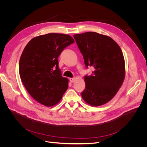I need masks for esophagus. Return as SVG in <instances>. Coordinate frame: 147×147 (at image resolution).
Wrapping results in <instances>:
<instances>
[{
  "instance_id": "34e87169",
  "label": "esophagus",
  "mask_w": 147,
  "mask_h": 147,
  "mask_svg": "<svg viewBox=\"0 0 147 147\" xmlns=\"http://www.w3.org/2000/svg\"><path fill=\"white\" fill-rule=\"evenodd\" d=\"M75 81V78H70V82H71V83H73V82H74Z\"/></svg>"
}]
</instances>
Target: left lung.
Returning <instances> with one entry per match:
<instances>
[{"instance_id":"1","label":"left lung","mask_w":147,"mask_h":147,"mask_svg":"<svg viewBox=\"0 0 147 147\" xmlns=\"http://www.w3.org/2000/svg\"><path fill=\"white\" fill-rule=\"evenodd\" d=\"M84 64L94 70L84 77L82 96L86 104L98 107L112 100L125 78V62L121 49L109 36L94 32L74 35Z\"/></svg>"}]
</instances>
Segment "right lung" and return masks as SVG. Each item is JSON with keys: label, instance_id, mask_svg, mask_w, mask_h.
Masks as SVG:
<instances>
[{"label": "right lung", "instance_id": "obj_1", "mask_svg": "<svg viewBox=\"0 0 147 147\" xmlns=\"http://www.w3.org/2000/svg\"><path fill=\"white\" fill-rule=\"evenodd\" d=\"M74 42L69 35L50 33L31 39L22 53L19 72L29 94L41 104H58L68 88L69 80L62 77L59 56Z\"/></svg>", "mask_w": 147, "mask_h": 147}]
</instances>
